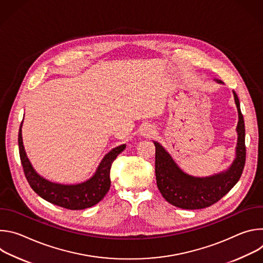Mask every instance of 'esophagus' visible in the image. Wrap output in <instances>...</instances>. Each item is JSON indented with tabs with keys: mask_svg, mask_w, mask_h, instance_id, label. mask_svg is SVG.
Returning a JSON list of instances; mask_svg holds the SVG:
<instances>
[{
	"mask_svg": "<svg viewBox=\"0 0 263 263\" xmlns=\"http://www.w3.org/2000/svg\"><path fill=\"white\" fill-rule=\"evenodd\" d=\"M154 134V130L149 126H144L141 129V135L144 137H151Z\"/></svg>",
	"mask_w": 263,
	"mask_h": 263,
	"instance_id": "esophagus-1",
	"label": "esophagus"
}]
</instances>
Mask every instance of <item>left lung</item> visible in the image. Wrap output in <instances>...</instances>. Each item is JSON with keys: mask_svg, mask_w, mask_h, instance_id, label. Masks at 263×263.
I'll return each instance as SVG.
<instances>
[{"mask_svg": "<svg viewBox=\"0 0 263 263\" xmlns=\"http://www.w3.org/2000/svg\"><path fill=\"white\" fill-rule=\"evenodd\" d=\"M221 83V81H217ZM238 111L236 155L231 166L217 175L205 178L185 174L172 156L157 141L155 144V174L158 190L172 205L182 209H202L209 207L226 196L238 182L246 163V130L239 100L233 91Z\"/></svg>", "mask_w": 263, "mask_h": 263, "instance_id": "left-lung-1", "label": "left lung"}]
</instances>
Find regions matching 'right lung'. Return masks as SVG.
I'll return each instance as SVG.
<instances>
[{
  "label": "right lung",
  "mask_w": 263,
  "mask_h": 263,
  "mask_svg": "<svg viewBox=\"0 0 263 263\" xmlns=\"http://www.w3.org/2000/svg\"><path fill=\"white\" fill-rule=\"evenodd\" d=\"M22 125L23 123L21 124L18 131L21 162L27 181L37 195L54 205L69 210H81L92 207L106 196L111 184L110 168L112 162L115 161L120 153L124 151L126 144L112 148L109 153H107L102 159L95 175L87 181L71 185L59 184L43 178L33 168L23 144Z\"/></svg>",
  "instance_id": "add662e5"
}]
</instances>
